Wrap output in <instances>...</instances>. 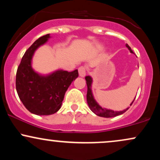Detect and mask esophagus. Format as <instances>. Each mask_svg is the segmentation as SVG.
I'll return each mask as SVG.
<instances>
[{"instance_id":"esophagus-1","label":"esophagus","mask_w":160,"mask_h":160,"mask_svg":"<svg viewBox=\"0 0 160 160\" xmlns=\"http://www.w3.org/2000/svg\"><path fill=\"white\" fill-rule=\"evenodd\" d=\"M78 71H79V75H80L81 78H84L86 76V68L83 67V66H81L78 68Z\"/></svg>"}]
</instances>
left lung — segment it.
<instances>
[{"label":"left lung","instance_id":"8db88e82","mask_svg":"<svg viewBox=\"0 0 160 160\" xmlns=\"http://www.w3.org/2000/svg\"><path fill=\"white\" fill-rule=\"evenodd\" d=\"M126 47L128 49V50L130 51V52L134 53L133 51L132 50V49L130 48L129 46L126 44ZM85 79L86 80V84H87V95H86V99H87L88 105H89V107L90 108L91 111L94 113H95L97 116H99V117H106V118H109V117H116V116L122 114V113H125V112L128 109V108H126V109L123 110V111H112V110L106 109V108H103L101 107V106L98 104V102L95 101V99L94 98V96H93L92 92V78L90 76H86ZM134 100H135V99H134ZM134 100L132 101V102L130 104V106L132 104Z\"/></svg>","mask_w":160,"mask_h":160}]
</instances>
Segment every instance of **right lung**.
Here are the masks:
<instances>
[{
	"mask_svg": "<svg viewBox=\"0 0 160 160\" xmlns=\"http://www.w3.org/2000/svg\"><path fill=\"white\" fill-rule=\"evenodd\" d=\"M50 38V34H46L34 42L24 54L16 72V87L20 100L31 113L40 116L53 114L61 108L65 92L78 77V70H57L43 75L33 69L34 52Z\"/></svg>",
	"mask_w": 160,
	"mask_h": 160,
	"instance_id": "right-lung-1",
	"label": "right lung"
}]
</instances>
